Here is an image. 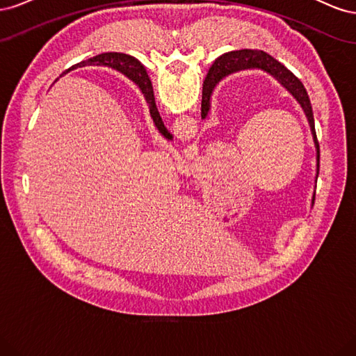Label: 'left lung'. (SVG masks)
Wrapping results in <instances>:
<instances>
[{
  "label": "left lung",
  "instance_id": "1",
  "mask_svg": "<svg viewBox=\"0 0 356 356\" xmlns=\"http://www.w3.org/2000/svg\"><path fill=\"white\" fill-rule=\"evenodd\" d=\"M243 70H263L270 75H273V77L281 83L284 88L294 96L296 101L301 105V108H303L307 117V122L310 124L312 135H314V143L316 147V172L319 174V143L315 132V118H314V111H312L309 95L305 89L303 83H301L293 72L286 70L281 62H277L275 58L267 55V53L263 50H250V49L234 50V51L224 53V55L215 59L212 67L209 68L207 79L203 81L202 113H200L202 118H207L209 113L211 95L217 83L221 81L224 77H227V75L238 71H243ZM314 200H315V195H314V199H312V203H314Z\"/></svg>",
  "mask_w": 356,
  "mask_h": 356
}]
</instances>
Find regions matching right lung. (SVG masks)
<instances>
[{"label": "right lung", "instance_id": "1", "mask_svg": "<svg viewBox=\"0 0 356 356\" xmlns=\"http://www.w3.org/2000/svg\"><path fill=\"white\" fill-rule=\"evenodd\" d=\"M84 65L110 67V68L117 70L118 72L124 74L127 79H131L138 86L139 90L143 92L144 98H145V101L149 106V114H152V118H153L156 127L159 129V132L163 135L166 139H172V135L168 132V129L165 127L163 122H161V117L157 111L156 101H154V92H153V84H152V80H149V77H148L145 68L141 65V62L136 60L134 56L124 55V53H102V55L90 58L89 60H83V62L77 63V65H74L70 70L84 67ZM70 70H67L65 72H68Z\"/></svg>", "mask_w": 356, "mask_h": 356}]
</instances>
